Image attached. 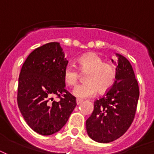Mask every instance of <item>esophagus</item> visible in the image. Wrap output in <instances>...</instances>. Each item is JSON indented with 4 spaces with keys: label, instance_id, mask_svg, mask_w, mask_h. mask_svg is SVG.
<instances>
[{
    "label": "esophagus",
    "instance_id": "1",
    "mask_svg": "<svg viewBox=\"0 0 154 154\" xmlns=\"http://www.w3.org/2000/svg\"><path fill=\"white\" fill-rule=\"evenodd\" d=\"M82 101H82V100H81V99H77V100H76V102H77V105H80V104H81Z\"/></svg>",
    "mask_w": 154,
    "mask_h": 154
}]
</instances>
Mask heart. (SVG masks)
I'll list each match as a JSON object with an SVG mask.
<instances>
[{
    "mask_svg": "<svg viewBox=\"0 0 154 154\" xmlns=\"http://www.w3.org/2000/svg\"><path fill=\"white\" fill-rule=\"evenodd\" d=\"M78 69L87 74L85 77L86 83L80 85L72 94L78 98L85 99L94 97L99 90L104 94L113 85L116 79V69L109 62H105L97 53H89L80 57L77 60ZM79 72L72 65H67L63 72L64 82L69 86H75L79 81Z\"/></svg>",
    "mask_w": 154,
    "mask_h": 154,
    "instance_id": "b5f03b06",
    "label": "heart"
}]
</instances>
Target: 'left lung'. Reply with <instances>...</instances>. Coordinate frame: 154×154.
<instances>
[{
	"label": "left lung",
	"mask_w": 154,
	"mask_h": 154,
	"mask_svg": "<svg viewBox=\"0 0 154 154\" xmlns=\"http://www.w3.org/2000/svg\"><path fill=\"white\" fill-rule=\"evenodd\" d=\"M116 55V81L105 96L94 101V112L85 124L89 137L100 143L115 141L128 130L139 98L138 83L132 65L125 57Z\"/></svg>",
	"instance_id": "1"
}]
</instances>
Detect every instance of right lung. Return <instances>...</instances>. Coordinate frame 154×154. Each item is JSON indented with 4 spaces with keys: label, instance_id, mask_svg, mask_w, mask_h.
<instances>
[{
    "label": "right lung",
    "instance_id": "right-lung-1",
    "mask_svg": "<svg viewBox=\"0 0 154 154\" xmlns=\"http://www.w3.org/2000/svg\"><path fill=\"white\" fill-rule=\"evenodd\" d=\"M68 62L60 43L50 42L30 53L20 70L18 107L29 126L41 135L59 131L77 105L76 97L65 89L63 72Z\"/></svg>",
    "mask_w": 154,
    "mask_h": 154
}]
</instances>
